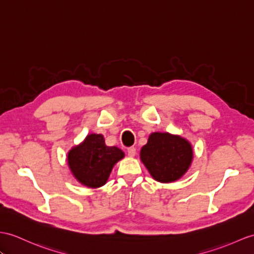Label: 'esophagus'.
<instances>
[{"label":"esophagus","instance_id":"esophagus-1","mask_svg":"<svg viewBox=\"0 0 254 254\" xmlns=\"http://www.w3.org/2000/svg\"><path fill=\"white\" fill-rule=\"evenodd\" d=\"M127 153H128V155L130 156V157L134 156L135 155V147H133V146L127 147Z\"/></svg>","mask_w":254,"mask_h":254}]
</instances>
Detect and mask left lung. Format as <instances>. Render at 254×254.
Wrapping results in <instances>:
<instances>
[{"instance_id": "obj_1", "label": "left lung", "mask_w": 254, "mask_h": 254, "mask_svg": "<svg viewBox=\"0 0 254 254\" xmlns=\"http://www.w3.org/2000/svg\"><path fill=\"white\" fill-rule=\"evenodd\" d=\"M140 157L156 181L169 183L187 172L193 158V150L189 142L179 135L154 132L141 148Z\"/></svg>"}]
</instances>
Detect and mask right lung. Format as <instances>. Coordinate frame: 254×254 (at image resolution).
<instances>
[{"mask_svg":"<svg viewBox=\"0 0 254 254\" xmlns=\"http://www.w3.org/2000/svg\"><path fill=\"white\" fill-rule=\"evenodd\" d=\"M124 157V152L116 146H107L102 134L92 133L67 155V164L73 176L88 188L106 184L113 166Z\"/></svg>","mask_w":254,"mask_h":254,"instance_id":"1","label":"right lung"}]
</instances>
